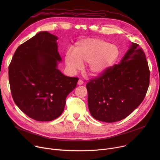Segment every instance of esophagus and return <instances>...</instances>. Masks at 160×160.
<instances>
[{
	"label": "esophagus",
	"instance_id": "obj_1",
	"mask_svg": "<svg viewBox=\"0 0 160 160\" xmlns=\"http://www.w3.org/2000/svg\"><path fill=\"white\" fill-rule=\"evenodd\" d=\"M83 83V80H82L81 79H80L78 81V85H82Z\"/></svg>",
	"mask_w": 160,
	"mask_h": 160
}]
</instances>
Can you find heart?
<instances>
[{
	"label": "heart",
	"instance_id": "1",
	"mask_svg": "<svg viewBox=\"0 0 160 160\" xmlns=\"http://www.w3.org/2000/svg\"><path fill=\"white\" fill-rule=\"evenodd\" d=\"M120 50L117 45L100 38H89L76 43L73 52L65 54L67 69L74 73L80 70L82 63H88V71L91 75L104 73L118 60Z\"/></svg>",
	"mask_w": 160,
	"mask_h": 160
}]
</instances>
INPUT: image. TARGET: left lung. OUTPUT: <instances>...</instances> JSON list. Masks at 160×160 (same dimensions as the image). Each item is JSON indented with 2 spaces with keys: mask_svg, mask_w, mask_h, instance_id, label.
I'll use <instances>...</instances> for the list:
<instances>
[{
  "mask_svg": "<svg viewBox=\"0 0 160 160\" xmlns=\"http://www.w3.org/2000/svg\"><path fill=\"white\" fill-rule=\"evenodd\" d=\"M138 46L132 43L121 63L87 83L89 110L95 119L119 121L144 100L149 86L150 70L145 54Z\"/></svg>",
  "mask_w": 160,
  "mask_h": 160,
  "instance_id": "obj_1",
  "label": "left lung"
}]
</instances>
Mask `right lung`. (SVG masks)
Instances as JSON below:
<instances>
[{
    "label": "right lung",
    "instance_id": "obj_1",
    "mask_svg": "<svg viewBox=\"0 0 160 160\" xmlns=\"http://www.w3.org/2000/svg\"><path fill=\"white\" fill-rule=\"evenodd\" d=\"M56 36L40 32L17 48L9 65L11 93L16 105L30 118L50 121L63 112L66 98L77 87L78 77L57 69L62 58Z\"/></svg>",
    "mask_w": 160,
    "mask_h": 160
}]
</instances>
